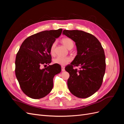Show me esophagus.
I'll use <instances>...</instances> for the list:
<instances>
[{"instance_id": "1", "label": "esophagus", "mask_w": 124, "mask_h": 124, "mask_svg": "<svg viewBox=\"0 0 124 124\" xmlns=\"http://www.w3.org/2000/svg\"><path fill=\"white\" fill-rule=\"evenodd\" d=\"M62 71H65V67H64L62 66Z\"/></svg>"}]
</instances>
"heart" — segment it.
Listing matches in <instances>:
<instances>
[{
    "mask_svg": "<svg viewBox=\"0 0 124 124\" xmlns=\"http://www.w3.org/2000/svg\"><path fill=\"white\" fill-rule=\"evenodd\" d=\"M62 42L64 46L70 50L74 46L73 41L69 38H64L62 39ZM56 45V42L55 41L52 44L50 47V53L51 55H54L55 52V48ZM71 61V58L69 57H62V56H57V57L54 59L53 62L54 63L61 66H64L67 65Z\"/></svg>",
    "mask_w": 124,
    "mask_h": 124,
    "instance_id": "b5f03b06",
    "label": "heart"
}]
</instances>
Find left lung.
<instances>
[{"label": "left lung", "instance_id": "obj_1", "mask_svg": "<svg viewBox=\"0 0 124 124\" xmlns=\"http://www.w3.org/2000/svg\"><path fill=\"white\" fill-rule=\"evenodd\" d=\"M62 34L74 41L77 55L65 70L70 77L68 89L78 98H86L98 91L102 83L106 71V57L100 42L93 35L78 30H64ZM80 66V70L73 69Z\"/></svg>", "mask_w": 124, "mask_h": 124}]
</instances>
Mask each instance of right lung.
Listing matches in <instances>:
<instances>
[{"instance_id":"obj_1","label":"right lung","mask_w":124,"mask_h":124,"mask_svg":"<svg viewBox=\"0 0 124 124\" xmlns=\"http://www.w3.org/2000/svg\"><path fill=\"white\" fill-rule=\"evenodd\" d=\"M62 31L60 28L37 33L20 46L15 72L22 91L30 98L40 99L48 95L53 88L54 76L61 72V66L56 63L43 69L42 66L51 62L50 47Z\"/></svg>"}]
</instances>
